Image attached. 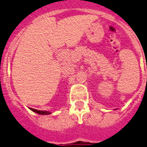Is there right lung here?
<instances>
[{"mask_svg":"<svg viewBox=\"0 0 147 147\" xmlns=\"http://www.w3.org/2000/svg\"><path fill=\"white\" fill-rule=\"evenodd\" d=\"M30 110H32L33 112L34 113H37L40 114V115H49L50 114V112H48V111H42V110H35V109L33 108H30Z\"/></svg>","mask_w":147,"mask_h":147,"instance_id":"right-lung-1","label":"right lung"}]
</instances>
